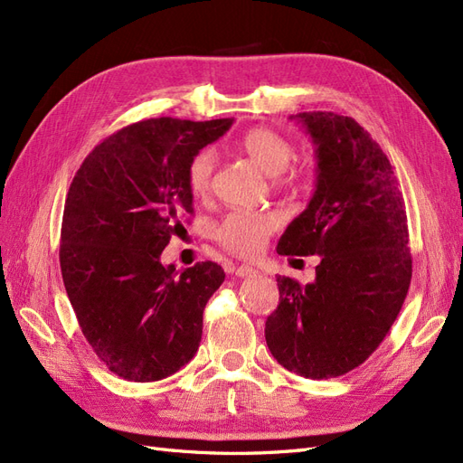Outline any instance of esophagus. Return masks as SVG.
<instances>
[{
	"instance_id": "esophagus-1",
	"label": "esophagus",
	"mask_w": 463,
	"mask_h": 463,
	"mask_svg": "<svg viewBox=\"0 0 463 463\" xmlns=\"http://www.w3.org/2000/svg\"><path fill=\"white\" fill-rule=\"evenodd\" d=\"M235 276H240V278H247V276H257V270L253 269V266H249V264H241V266H237V269H235Z\"/></svg>"
}]
</instances>
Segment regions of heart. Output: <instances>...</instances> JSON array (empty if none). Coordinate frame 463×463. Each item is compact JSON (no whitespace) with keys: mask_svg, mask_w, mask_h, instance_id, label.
I'll return each instance as SVG.
<instances>
[{"mask_svg":"<svg viewBox=\"0 0 463 463\" xmlns=\"http://www.w3.org/2000/svg\"><path fill=\"white\" fill-rule=\"evenodd\" d=\"M241 148L260 170L270 175L282 174L284 181L293 184L299 179L296 170H289L291 160L296 158V148L284 135L272 129L257 128L245 133ZM214 154L201 150L194 154L187 165V185L194 197H206L213 185ZM282 226V216L274 210H233L223 216L214 228L218 243L240 257H253L264 249L269 237Z\"/></svg>","mask_w":463,"mask_h":463,"instance_id":"1","label":"heart"}]
</instances>
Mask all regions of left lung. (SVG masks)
<instances>
[{"label":"left lung","instance_id":"left-lung-1","mask_svg":"<svg viewBox=\"0 0 463 463\" xmlns=\"http://www.w3.org/2000/svg\"><path fill=\"white\" fill-rule=\"evenodd\" d=\"M293 118L317 146V189L278 253L320 262L313 284L278 276L264 338L279 365L322 381L365 363L394 325L411 282L410 232L390 160L354 118Z\"/></svg>","mask_w":463,"mask_h":463}]
</instances>
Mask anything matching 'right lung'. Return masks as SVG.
<instances>
[{"mask_svg": "<svg viewBox=\"0 0 463 463\" xmlns=\"http://www.w3.org/2000/svg\"><path fill=\"white\" fill-rule=\"evenodd\" d=\"M232 121L128 125L94 146L69 187L60 245L65 291L94 354L125 381H162L197 354L204 307L226 274L210 260L177 274L160 255L193 214L189 160Z\"/></svg>", "mask_w": 463, "mask_h": 463, "instance_id": "right-lung-1", "label": "right lung"}]
</instances>
